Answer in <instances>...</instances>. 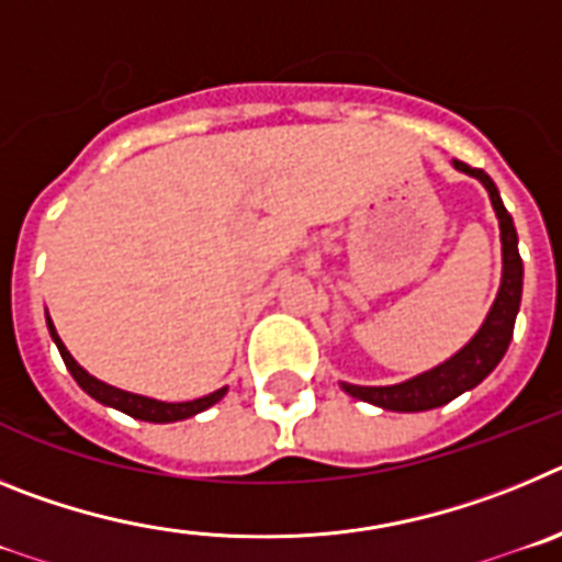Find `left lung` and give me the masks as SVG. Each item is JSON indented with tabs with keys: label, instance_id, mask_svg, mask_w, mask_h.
<instances>
[{
	"label": "left lung",
	"instance_id": "1",
	"mask_svg": "<svg viewBox=\"0 0 562 562\" xmlns=\"http://www.w3.org/2000/svg\"><path fill=\"white\" fill-rule=\"evenodd\" d=\"M453 166L484 182V188L490 191V200H493L495 213H498L501 245H504V276H501L498 297H495L493 310L486 315L479 335L467 342L459 355H453L448 362L436 366L434 371H425V374L414 376L408 382H400V385H380V389L342 382L346 394H351L355 400L371 402L376 408L402 411V414L439 408V405L456 400L464 391L475 389L498 366L501 357L509 349V340H513L515 315H518L520 290H524V261H520L518 252V233H515L513 216L506 213L495 182L481 168L467 166L461 160H453Z\"/></svg>",
	"mask_w": 562,
	"mask_h": 562
}]
</instances>
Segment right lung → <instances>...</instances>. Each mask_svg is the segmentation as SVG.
Returning a JSON list of instances; mask_svg holds the SVG:
<instances>
[{
    "label": "right lung",
    "instance_id": "right-lung-1",
    "mask_svg": "<svg viewBox=\"0 0 562 562\" xmlns=\"http://www.w3.org/2000/svg\"><path fill=\"white\" fill-rule=\"evenodd\" d=\"M47 326H49V335H53V340H56L58 351H61L64 366L69 369V374L76 376L78 385H81V389L87 391L92 400L103 402V405H112V408L123 411V414L134 416V419H143V422L188 419V416L211 408L213 402H220L227 391V389H220V391H213V394L200 396V400H191V402H157V400H148V396H137V394H128V391L112 389V385H106V382H101V380H95L92 374H87V371H83L81 366L72 360V355H69V351L64 349V342L58 340L56 326L49 324V317H47Z\"/></svg>",
    "mask_w": 562,
    "mask_h": 562
}]
</instances>
